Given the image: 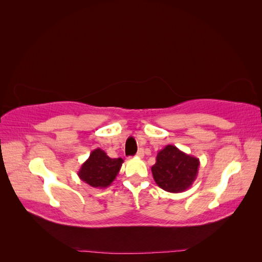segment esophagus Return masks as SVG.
Returning <instances> with one entry per match:
<instances>
[{"label":"esophagus","instance_id":"1","mask_svg":"<svg viewBox=\"0 0 262 262\" xmlns=\"http://www.w3.org/2000/svg\"><path fill=\"white\" fill-rule=\"evenodd\" d=\"M143 156H144V150H143V148H140V149L138 150V153H137V157L143 158Z\"/></svg>","mask_w":262,"mask_h":262}]
</instances>
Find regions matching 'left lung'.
<instances>
[{"label": "left lung", "mask_w": 262, "mask_h": 262, "mask_svg": "<svg viewBox=\"0 0 262 262\" xmlns=\"http://www.w3.org/2000/svg\"><path fill=\"white\" fill-rule=\"evenodd\" d=\"M199 165V158L188 155L173 145H166L157 153L156 163L152 166L153 178L165 191H186L195 180Z\"/></svg>", "instance_id": "left-lung-1"}]
</instances>
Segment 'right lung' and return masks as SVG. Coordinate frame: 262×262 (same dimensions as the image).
I'll return each mask as SVG.
<instances>
[{
	"mask_svg": "<svg viewBox=\"0 0 262 262\" xmlns=\"http://www.w3.org/2000/svg\"><path fill=\"white\" fill-rule=\"evenodd\" d=\"M122 163V158H110L105 150L96 148L83 163L77 175L91 187L107 188L116 179Z\"/></svg>",
	"mask_w": 262,
	"mask_h": 262,
	"instance_id": "obj_1",
	"label": "right lung"
}]
</instances>
